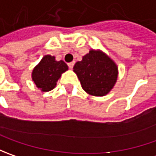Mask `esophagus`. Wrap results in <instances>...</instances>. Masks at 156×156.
<instances>
[{"label":"esophagus","instance_id":"esophagus-1","mask_svg":"<svg viewBox=\"0 0 156 156\" xmlns=\"http://www.w3.org/2000/svg\"><path fill=\"white\" fill-rule=\"evenodd\" d=\"M74 65H75V62H69L68 63V66H69V69H73V67H74Z\"/></svg>","mask_w":156,"mask_h":156}]
</instances>
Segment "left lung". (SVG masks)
I'll use <instances>...</instances> for the list:
<instances>
[{
  "label": "left lung",
  "instance_id": "obj_1",
  "mask_svg": "<svg viewBox=\"0 0 156 156\" xmlns=\"http://www.w3.org/2000/svg\"><path fill=\"white\" fill-rule=\"evenodd\" d=\"M82 88L89 94L103 96L114 87L118 69L110 58L101 51L90 50L74 66Z\"/></svg>",
  "mask_w": 156,
  "mask_h": 156
}]
</instances>
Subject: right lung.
Segmentation results:
<instances>
[{"label": "right lung", "instance_id": "add662e5", "mask_svg": "<svg viewBox=\"0 0 156 156\" xmlns=\"http://www.w3.org/2000/svg\"><path fill=\"white\" fill-rule=\"evenodd\" d=\"M67 70L68 66L63 61L57 62L55 56L45 55L34 69L32 79L38 88L48 92L55 87L58 79Z\"/></svg>", "mask_w": 156, "mask_h": 156}]
</instances>
